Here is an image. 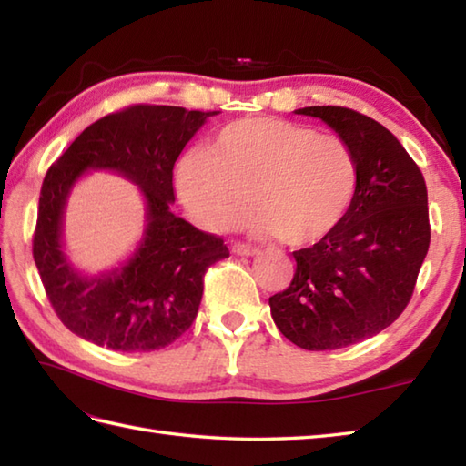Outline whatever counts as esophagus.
Wrapping results in <instances>:
<instances>
[{
    "label": "esophagus",
    "mask_w": 466,
    "mask_h": 466,
    "mask_svg": "<svg viewBox=\"0 0 466 466\" xmlns=\"http://www.w3.org/2000/svg\"><path fill=\"white\" fill-rule=\"evenodd\" d=\"M232 252L240 254V256H254V254H258V248H256V246H250V244H244V242H234Z\"/></svg>",
    "instance_id": "34e87169"
}]
</instances>
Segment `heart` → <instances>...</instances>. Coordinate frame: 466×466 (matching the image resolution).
I'll use <instances>...</instances> for the list:
<instances>
[{
	"instance_id": "heart-1",
	"label": "heart",
	"mask_w": 466,
	"mask_h": 466,
	"mask_svg": "<svg viewBox=\"0 0 466 466\" xmlns=\"http://www.w3.org/2000/svg\"><path fill=\"white\" fill-rule=\"evenodd\" d=\"M174 182L184 210L206 230L242 224L254 202L256 230L306 246L349 214L359 160L336 134L279 117H244L222 127L208 152L182 156Z\"/></svg>"
}]
</instances>
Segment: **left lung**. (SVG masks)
Listing matches in <instances>:
<instances>
[{
	"instance_id": "left-lung-1",
	"label": "left lung",
	"mask_w": 466,
	"mask_h": 466,
	"mask_svg": "<svg viewBox=\"0 0 466 466\" xmlns=\"http://www.w3.org/2000/svg\"><path fill=\"white\" fill-rule=\"evenodd\" d=\"M296 114L320 117L350 144L359 187L329 236L292 252L294 279L270 296V312L300 349H344L384 330L410 302L431 244L427 184L402 144L372 117L340 106Z\"/></svg>"
}]
</instances>
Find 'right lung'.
<instances>
[{
    "label": "right lung",
    "mask_w": 466,
    "mask_h": 466,
    "mask_svg": "<svg viewBox=\"0 0 466 466\" xmlns=\"http://www.w3.org/2000/svg\"><path fill=\"white\" fill-rule=\"evenodd\" d=\"M218 112L137 104L87 126L49 166L39 192L34 260L57 319L80 339L122 352L160 350L190 329L204 274L230 256L220 236L176 216L174 164ZM86 169H114L141 186L147 232L122 269L82 277L61 250L66 194Z\"/></svg>",
    "instance_id": "1"
}]
</instances>
